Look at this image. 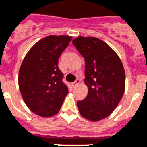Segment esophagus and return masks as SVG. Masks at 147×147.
Segmentation results:
<instances>
[{"mask_svg":"<svg viewBox=\"0 0 147 147\" xmlns=\"http://www.w3.org/2000/svg\"><path fill=\"white\" fill-rule=\"evenodd\" d=\"M79 84H80V80H79V79H77V80H75L74 82L72 84L74 87H76V86H78Z\"/></svg>","mask_w":147,"mask_h":147,"instance_id":"34e87169","label":"esophagus"}]
</instances>
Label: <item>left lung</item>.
<instances>
[{
	"label": "left lung",
	"instance_id": "8db88e82",
	"mask_svg": "<svg viewBox=\"0 0 147 147\" xmlns=\"http://www.w3.org/2000/svg\"><path fill=\"white\" fill-rule=\"evenodd\" d=\"M73 43L85 60L84 82L88 95L78 101L80 114L92 122L106 118L116 109L124 94L125 74L121 59L104 41L79 36Z\"/></svg>",
	"mask_w": 147,
	"mask_h": 147
}]
</instances>
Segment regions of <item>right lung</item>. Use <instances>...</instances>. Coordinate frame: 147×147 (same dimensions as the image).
I'll list each match as a JSON object with an SVG mask.
<instances>
[{"mask_svg": "<svg viewBox=\"0 0 147 147\" xmlns=\"http://www.w3.org/2000/svg\"><path fill=\"white\" fill-rule=\"evenodd\" d=\"M71 40L69 36H46L29 49L22 63L20 92L28 108L39 116L57 115L68 94L58 60Z\"/></svg>", "mask_w": 147, "mask_h": 147, "instance_id": "obj_1", "label": "right lung"}]
</instances>
